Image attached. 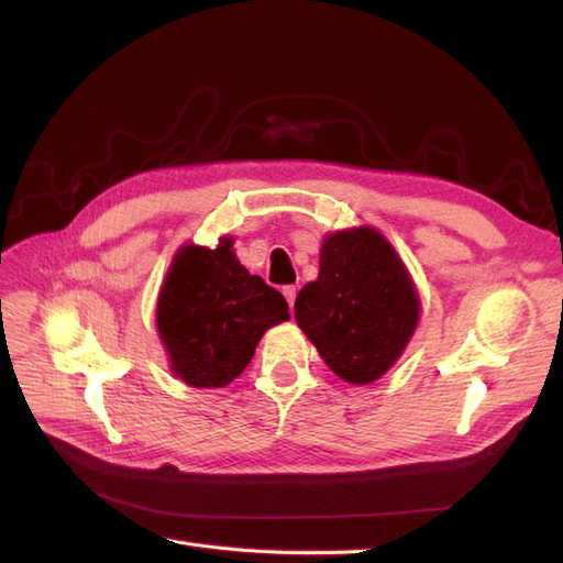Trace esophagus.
<instances>
[{
	"instance_id": "1",
	"label": "esophagus",
	"mask_w": 563,
	"mask_h": 563,
	"mask_svg": "<svg viewBox=\"0 0 563 563\" xmlns=\"http://www.w3.org/2000/svg\"><path fill=\"white\" fill-rule=\"evenodd\" d=\"M282 294L286 296L288 305H291V310H294V302H296V296H298V288H296V286H284V291H282Z\"/></svg>"
}]
</instances>
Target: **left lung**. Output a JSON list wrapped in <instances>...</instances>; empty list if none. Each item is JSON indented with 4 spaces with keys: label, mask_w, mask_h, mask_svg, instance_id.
I'll return each instance as SVG.
<instances>
[{
    "label": "left lung",
    "mask_w": 563,
    "mask_h": 563,
    "mask_svg": "<svg viewBox=\"0 0 563 563\" xmlns=\"http://www.w3.org/2000/svg\"><path fill=\"white\" fill-rule=\"evenodd\" d=\"M296 321L347 383L378 380L418 323V294L399 255L373 228L327 236L319 277L296 298Z\"/></svg>",
    "instance_id": "obj_1"
}]
</instances>
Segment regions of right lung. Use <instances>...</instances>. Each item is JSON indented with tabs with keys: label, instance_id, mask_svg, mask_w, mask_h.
Masks as SVG:
<instances>
[{
	"label": "right lung",
	"instance_id": "1",
	"mask_svg": "<svg viewBox=\"0 0 563 563\" xmlns=\"http://www.w3.org/2000/svg\"><path fill=\"white\" fill-rule=\"evenodd\" d=\"M288 319V302L232 253L185 246L168 269L157 302V329L178 378L192 387H225L249 366L263 333Z\"/></svg>",
	"mask_w": 563,
	"mask_h": 563
}]
</instances>
